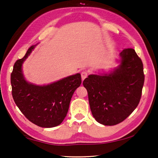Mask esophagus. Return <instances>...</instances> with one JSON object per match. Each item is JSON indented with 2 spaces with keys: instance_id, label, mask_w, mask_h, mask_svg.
I'll return each mask as SVG.
<instances>
[{
  "instance_id": "1",
  "label": "esophagus",
  "mask_w": 158,
  "mask_h": 158,
  "mask_svg": "<svg viewBox=\"0 0 158 158\" xmlns=\"http://www.w3.org/2000/svg\"><path fill=\"white\" fill-rule=\"evenodd\" d=\"M88 74H88L86 71H83L82 73H81L82 80H84L85 78H86V77H88Z\"/></svg>"
}]
</instances>
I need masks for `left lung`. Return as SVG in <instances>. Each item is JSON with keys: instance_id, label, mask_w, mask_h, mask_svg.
Returning <instances> with one entry per match:
<instances>
[{"instance_id": "left-lung-1", "label": "left lung", "mask_w": 158, "mask_h": 158, "mask_svg": "<svg viewBox=\"0 0 158 158\" xmlns=\"http://www.w3.org/2000/svg\"><path fill=\"white\" fill-rule=\"evenodd\" d=\"M119 56V65L109 73L90 74L83 82L93 116L104 125L123 121L137 108L142 93L144 74L140 58L131 48L123 50Z\"/></svg>"}]
</instances>
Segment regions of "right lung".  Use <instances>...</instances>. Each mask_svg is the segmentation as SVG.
Here are the masks:
<instances>
[{
    "label": "right lung",
    "instance_id": "1",
    "mask_svg": "<svg viewBox=\"0 0 158 158\" xmlns=\"http://www.w3.org/2000/svg\"><path fill=\"white\" fill-rule=\"evenodd\" d=\"M35 47L31 46L24 57L15 63L11 74L12 97L18 108L33 123L42 127H56L66 116L73 93L81 84V74L43 85L28 82L22 65Z\"/></svg>",
    "mask_w": 158,
    "mask_h": 158
}]
</instances>
